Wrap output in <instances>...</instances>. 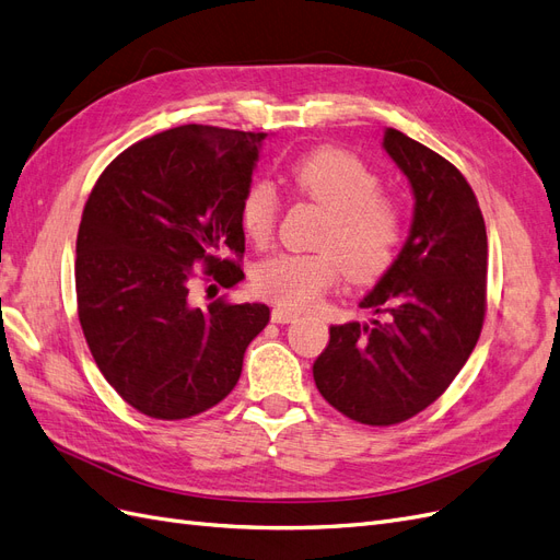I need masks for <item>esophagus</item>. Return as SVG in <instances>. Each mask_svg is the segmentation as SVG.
Masks as SVG:
<instances>
[{"instance_id": "esophagus-1", "label": "esophagus", "mask_w": 560, "mask_h": 560, "mask_svg": "<svg viewBox=\"0 0 560 560\" xmlns=\"http://www.w3.org/2000/svg\"><path fill=\"white\" fill-rule=\"evenodd\" d=\"M298 318H300V314L285 310V306H275L272 310V323H293Z\"/></svg>"}]
</instances>
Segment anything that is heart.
Wrapping results in <instances>:
<instances>
[{"mask_svg":"<svg viewBox=\"0 0 560 560\" xmlns=\"http://www.w3.org/2000/svg\"><path fill=\"white\" fill-rule=\"evenodd\" d=\"M288 178L300 195L328 211L316 254H279L254 269L256 291L281 306L314 304L339 281L341 269L358 283L384 277L400 254L405 240V209L393 195L382 192V178L363 160L339 151L318 149L298 158ZM279 219L277 188L248 184L240 202V225L256 246L272 240Z\"/></svg>","mask_w":560,"mask_h":560,"instance_id":"obj_1","label":"heart"}]
</instances>
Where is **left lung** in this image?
<instances>
[{"mask_svg": "<svg viewBox=\"0 0 560 560\" xmlns=\"http://www.w3.org/2000/svg\"><path fill=\"white\" fill-rule=\"evenodd\" d=\"M384 149L409 178L413 219L393 267L360 302L378 318L330 328L314 382L337 411L365 425L417 417L454 382L481 335L489 244L465 176L400 130Z\"/></svg>", "mask_w": 560, "mask_h": 560, "instance_id": "1", "label": "left lung"}]
</instances>
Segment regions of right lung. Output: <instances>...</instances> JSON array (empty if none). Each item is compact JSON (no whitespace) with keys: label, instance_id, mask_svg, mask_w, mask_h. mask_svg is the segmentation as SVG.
<instances>
[{"label":"right lung","instance_id":"right-lung-1","mask_svg":"<svg viewBox=\"0 0 560 560\" xmlns=\"http://www.w3.org/2000/svg\"><path fill=\"white\" fill-rule=\"evenodd\" d=\"M265 137L213 125L158 132L112 160L88 197L79 320L106 382L151 419L219 405L267 326L269 306L258 302H192L197 269L223 288L244 279L240 202Z\"/></svg>","mask_w":560,"mask_h":560}]
</instances>
